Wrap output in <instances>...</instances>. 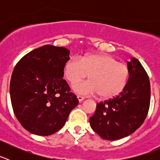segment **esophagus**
I'll list each match as a JSON object with an SVG mask.
<instances>
[{
  "instance_id": "1",
  "label": "esophagus",
  "mask_w": 160,
  "mask_h": 160,
  "mask_svg": "<svg viewBox=\"0 0 160 160\" xmlns=\"http://www.w3.org/2000/svg\"><path fill=\"white\" fill-rule=\"evenodd\" d=\"M77 98H78V100L79 102H82L85 99L84 97H82V96H80V95H78Z\"/></svg>"
}]
</instances>
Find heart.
Wrapping results in <instances>:
<instances>
[{"mask_svg":"<svg viewBox=\"0 0 160 160\" xmlns=\"http://www.w3.org/2000/svg\"><path fill=\"white\" fill-rule=\"evenodd\" d=\"M89 74L90 80L77 84ZM65 78L78 94L93 95L99 94L103 99L116 97L125 87L129 70L125 64L105 53H92L81 58H71L63 67Z\"/></svg>","mask_w":160,"mask_h":160,"instance_id":"obj_1","label":"heart"}]
</instances>
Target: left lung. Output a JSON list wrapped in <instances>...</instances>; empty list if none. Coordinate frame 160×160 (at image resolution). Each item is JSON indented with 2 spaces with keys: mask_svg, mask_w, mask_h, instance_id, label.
<instances>
[{
  "mask_svg": "<svg viewBox=\"0 0 160 160\" xmlns=\"http://www.w3.org/2000/svg\"><path fill=\"white\" fill-rule=\"evenodd\" d=\"M129 77L117 97L98 103L90 125L102 138L117 140L135 132L146 118L150 106L149 78L138 59L128 62Z\"/></svg>",
  "mask_w": 160,
  "mask_h": 160,
  "instance_id": "left-lung-1",
  "label": "left lung"
}]
</instances>
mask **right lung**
Wrapping results in <instances>:
<instances>
[{"label": "right lung", "instance_id": "right-lung-1", "mask_svg": "<svg viewBox=\"0 0 160 160\" xmlns=\"http://www.w3.org/2000/svg\"><path fill=\"white\" fill-rule=\"evenodd\" d=\"M69 55L66 48L46 45L25 55L14 68L9 87L12 107L31 134L47 136L57 132L78 104L62 79Z\"/></svg>", "mask_w": 160, "mask_h": 160}]
</instances>
